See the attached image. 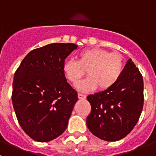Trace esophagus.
Here are the masks:
<instances>
[{
  "mask_svg": "<svg viewBox=\"0 0 156 156\" xmlns=\"http://www.w3.org/2000/svg\"><path fill=\"white\" fill-rule=\"evenodd\" d=\"M78 98L80 99V100L85 99V98H86V95L82 94H78Z\"/></svg>",
  "mask_w": 156,
  "mask_h": 156,
  "instance_id": "1",
  "label": "esophagus"
}]
</instances>
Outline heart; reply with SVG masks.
Listing matches in <instances>:
<instances>
[{
	"label": "heart",
	"mask_w": 156,
	"mask_h": 156,
	"mask_svg": "<svg viewBox=\"0 0 156 156\" xmlns=\"http://www.w3.org/2000/svg\"><path fill=\"white\" fill-rule=\"evenodd\" d=\"M124 61L119 53H110L102 48H90L80 51L78 61L68 59L63 65V72L69 81L76 84L85 75L86 80L76 85L77 89L89 92L98 87L107 90L119 80L123 71Z\"/></svg>",
	"instance_id": "heart-1"
}]
</instances>
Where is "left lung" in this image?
Segmentation results:
<instances>
[{
	"label": "left lung",
	"instance_id": "8db88e82",
	"mask_svg": "<svg viewBox=\"0 0 156 156\" xmlns=\"http://www.w3.org/2000/svg\"><path fill=\"white\" fill-rule=\"evenodd\" d=\"M143 77L131 58L112 87L87 96L91 112L87 126L94 136L116 141L130 133L140 118L144 104Z\"/></svg>",
	"mask_w": 156,
	"mask_h": 156
}]
</instances>
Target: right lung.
Masks as SVG:
<instances>
[{
	"mask_svg": "<svg viewBox=\"0 0 156 156\" xmlns=\"http://www.w3.org/2000/svg\"><path fill=\"white\" fill-rule=\"evenodd\" d=\"M74 44L55 43L31 51L14 76L12 104L22 129L34 140L48 142L66 130L77 93L63 72Z\"/></svg>",
	"mask_w": 156,
	"mask_h": 156,
	"instance_id": "1",
	"label": "right lung"
}]
</instances>
